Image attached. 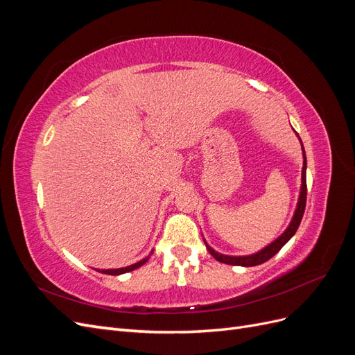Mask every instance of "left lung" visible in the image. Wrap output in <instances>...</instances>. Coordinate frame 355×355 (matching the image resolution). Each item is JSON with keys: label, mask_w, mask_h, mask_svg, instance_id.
I'll use <instances>...</instances> for the list:
<instances>
[{"label": "left lung", "mask_w": 355, "mask_h": 355, "mask_svg": "<svg viewBox=\"0 0 355 355\" xmlns=\"http://www.w3.org/2000/svg\"><path fill=\"white\" fill-rule=\"evenodd\" d=\"M299 137V135H297ZM300 139V137H299ZM302 153H304V167H302V185H300V194H299V201H297V206L293 214V219L290 222V225L287 227V230L278 237L275 241H272L270 245H266L265 249H262L261 252H257L254 254H249V256H227V254H222L218 253L216 250H213L211 247L206 243V247L209 253L214 257V259L222 262V263H228V265H239V266H254V265H261L266 261H270L271 257L280 252L282 247L293 237L295 232L297 231L300 220H302L304 216V211H305V204H306V157H305V149L302 145Z\"/></svg>", "instance_id": "obj_1"}]
</instances>
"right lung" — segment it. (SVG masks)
Wrapping results in <instances>:
<instances>
[{"instance_id":"right-lung-1","label":"right lung","mask_w":355,"mask_h":355,"mask_svg":"<svg viewBox=\"0 0 355 355\" xmlns=\"http://www.w3.org/2000/svg\"><path fill=\"white\" fill-rule=\"evenodd\" d=\"M153 253V252H151ZM148 259H149V256H146L145 259H142L141 262H137V263H133V265H130V266H125V268H118V270H98L99 272H102V274H108V275H120V274H124V272H130V271H133V270H136V268H139V266H142L144 263H146L148 262Z\"/></svg>"}]
</instances>
